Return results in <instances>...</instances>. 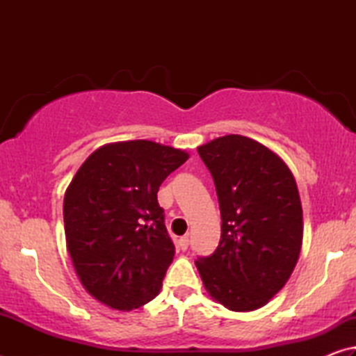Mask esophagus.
<instances>
[{
    "mask_svg": "<svg viewBox=\"0 0 356 356\" xmlns=\"http://www.w3.org/2000/svg\"><path fill=\"white\" fill-rule=\"evenodd\" d=\"M188 245H190V240H188V236H184L179 238V248L182 251H186L188 250Z\"/></svg>",
    "mask_w": 356,
    "mask_h": 356,
    "instance_id": "obj_1",
    "label": "esophagus"
}]
</instances>
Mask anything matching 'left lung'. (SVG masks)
I'll return each mask as SVG.
<instances>
[{
  "mask_svg": "<svg viewBox=\"0 0 356 356\" xmlns=\"http://www.w3.org/2000/svg\"><path fill=\"white\" fill-rule=\"evenodd\" d=\"M212 174L221 238L196 267L210 297L231 311H254L292 275L303 238V210L292 172L251 138L226 135L197 147Z\"/></svg>",
  "mask_w": 356,
  "mask_h": 356,
  "instance_id": "obj_1",
  "label": "left lung"
}]
</instances>
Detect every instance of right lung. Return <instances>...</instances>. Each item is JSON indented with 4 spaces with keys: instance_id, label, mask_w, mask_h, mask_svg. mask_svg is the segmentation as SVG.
Instances as JSON below:
<instances>
[{
    "instance_id": "1",
    "label": "right lung",
    "mask_w": 356,
    "mask_h": 356,
    "mask_svg": "<svg viewBox=\"0 0 356 356\" xmlns=\"http://www.w3.org/2000/svg\"><path fill=\"white\" fill-rule=\"evenodd\" d=\"M188 154L136 140L88 156L64 196L67 250L84 289L113 309L130 311L160 292L174 257L156 193Z\"/></svg>"
}]
</instances>
